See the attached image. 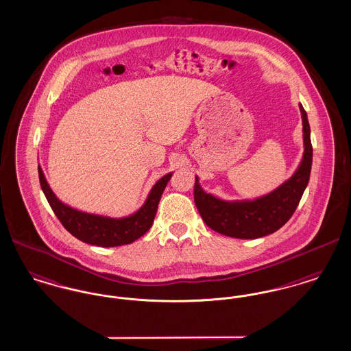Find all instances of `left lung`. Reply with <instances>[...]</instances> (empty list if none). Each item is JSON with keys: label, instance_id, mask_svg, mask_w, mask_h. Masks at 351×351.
I'll use <instances>...</instances> for the list:
<instances>
[{"label": "left lung", "instance_id": "1", "mask_svg": "<svg viewBox=\"0 0 351 351\" xmlns=\"http://www.w3.org/2000/svg\"><path fill=\"white\" fill-rule=\"evenodd\" d=\"M304 132V155L293 176L278 189L254 201L219 200L205 193L196 178L195 204L204 222L215 232L233 238L254 239L275 233L295 213L309 182L312 168L311 128L306 112L300 105Z\"/></svg>", "mask_w": 351, "mask_h": 351}]
</instances>
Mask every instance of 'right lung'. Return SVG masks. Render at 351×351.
<instances>
[{
    "label": "right lung",
    "instance_id": "1",
    "mask_svg": "<svg viewBox=\"0 0 351 351\" xmlns=\"http://www.w3.org/2000/svg\"><path fill=\"white\" fill-rule=\"evenodd\" d=\"M38 173L42 191L50 204L51 209L59 218L64 229L85 243L100 247L129 245L146 233L154 222L162 193L172 176V173H167L159 182H156L151 189L147 200L136 213L130 217L110 218L84 213L64 205L62 201L58 200L51 191L40 166H38Z\"/></svg>",
    "mask_w": 351,
    "mask_h": 351
}]
</instances>
